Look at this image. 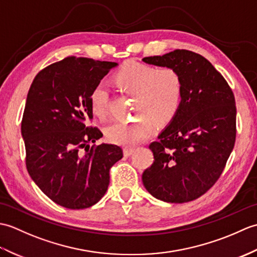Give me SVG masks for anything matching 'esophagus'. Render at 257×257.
Instances as JSON below:
<instances>
[{"label": "esophagus", "mask_w": 257, "mask_h": 257, "mask_svg": "<svg viewBox=\"0 0 257 257\" xmlns=\"http://www.w3.org/2000/svg\"><path fill=\"white\" fill-rule=\"evenodd\" d=\"M134 154V148H129V147H124L123 148V156L130 157Z\"/></svg>", "instance_id": "obj_1"}]
</instances>
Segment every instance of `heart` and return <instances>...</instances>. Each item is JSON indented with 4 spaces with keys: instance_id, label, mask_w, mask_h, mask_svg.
I'll use <instances>...</instances> for the list:
<instances>
[{
    "instance_id": "heart-1",
    "label": "heart",
    "mask_w": 257,
    "mask_h": 257,
    "mask_svg": "<svg viewBox=\"0 0 257 257\" xmlns=\"http://www.w3.org/2000/svg\"><path fill=\"white\" fill-rule=\"evenodd\" d=\"M113 79L120 88L135 94V111L139 114L130 121L109 125L105 135L111 143L136 145L154 133L156 122L166 125L177 117L183 99V80L178 70L128 62L114 74ZM90 107L96 116L108 117L109 96L105 85L97 84L92 88Z\"/></svg>"
}]
</instances>
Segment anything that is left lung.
Returning <instances> with one entry per match:
<instances>
[{
    "label": "left lung",
    "instance_id": "left-lung-1",
    "mask_svg": "<svg viewBox=\"0 0 257 257\" xmlns=\"http://www.w3.org/2000/svg\"><path fill=\"white\" fill-rule=\"evenodd\" d=\"M143 61L174 68L183 80L177 117L149 145L155 160L143 173L144 185L169 203L193 201L219 180L234 148L235 98L221 73L200 54L176 50Z\"/></svg>",
    "mask_w": 257,
    "mask_h": 257
}]
</instances>
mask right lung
I'll return each mask as SVG.
<instances>
[{
	"mask_svg": "<svg viewBox=\"0 0 257 257\" xmlns=\"http://www.w3.org/2000/svg\"><path fill=\"white\" fill-rule=\"evenodd\" d=\"M113 62L68 56L38 73L30 87L22 119L26 168L37 187L72 210L96 204L109 185V170L122 158L116 145L90 143L102 137L87 125L90 94Z\"/></svg>",
	"mask_w": 257,
	"mask_h": 257,
	"instance_id": "1",
	"label": "right lung"
}]
</instances>
